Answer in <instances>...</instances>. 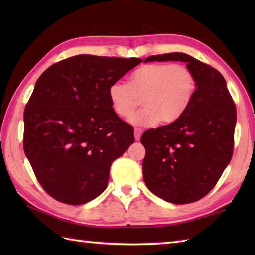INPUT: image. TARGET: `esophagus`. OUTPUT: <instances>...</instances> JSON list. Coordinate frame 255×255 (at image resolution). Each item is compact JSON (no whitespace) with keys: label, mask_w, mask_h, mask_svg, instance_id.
I'll return each mask as SVG.
<instances>
[{"label":"esophagus","mask_w":255,"mask_h":255,"mask_svg":"<svg viewBox=\"0 0 255 255\" xmlns=\"http://www.w3.org/2000/svg\"><path fill=\"white\" fill-rule=\"evenodd\" d=\"M142 130L140 128H134V139L140 140V137H141Z\"/></svg>","instance_id":"34e87169"}]
</instances>
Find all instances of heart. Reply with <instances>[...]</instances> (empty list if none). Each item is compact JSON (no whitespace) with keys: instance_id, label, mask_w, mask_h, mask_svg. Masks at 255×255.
<instances>
[{"instance_id":"1","label":"heart","mask_w":255,"mask_h":255,"mask_svg":"<svg viewBox=\"0 0 255 255\" xmlns=\"http://www.w3.org/2000/svg\"><path fill=\"white\" fill-rule=\"evenodd\" d=\"M196 86L194 73L184 64L148 63L134 70L129 84L113 82L107 94L113 111L119 117H130L142 100L144 107L131 117L132 124L169 125L185 113Z\"/></svg>"}]
</instances>
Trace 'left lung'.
I'll list each match as a JSON object with an SVG mask.
<instances>
[{
	"label": "left lung",
	"mask_w": 255,
	"mask_h": 255,
	"mask_svg": "<svg viewBox=\"0 0 255 255\" xmlns=\"http://www.w3.org/2000/svg\"><path fill=\"white\" fill-rule=\"evenodd\" d=\"M152 61L185 62L197 86L176 122L142 134L143 180L150 192L165 202H197L214 188L231 160L236 105L221 73L197 59L172 52L144 60Z\"/></svg>",
	"instance_id": "left-lung-1"
}]
</instances>
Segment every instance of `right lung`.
Instances as JSON below:
<instances>
[{"label":"right lung","instance_id":"1","mask_svg":"<svg viewBox=\"0 0 255 255\" xmlns=\"http://www.w3.org/2000/svg\"><path fill=\"white\" fill-rule=\"evenodd\" d=\"M142 62L79 55L37 80L24 112V151L38 182L69 205L105 191L110 169L133 143V128L113 111L108 86Z\"/></svg>","mask_w":255,"mask_h":255}]
</instances>
